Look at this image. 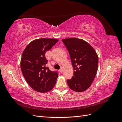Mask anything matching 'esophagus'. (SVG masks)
<instances>
[{
	"mask_svg": "<svg viewBox=\"0 0 122 122\" xmlns=\"http://www.w3.org/2000/svg\"><path fill=\"white\" fill-rule=\"evenodd\" d=\"M60 71L61 73H62V72H63V69L62 67H61V68L60 69Z\"/></svg>",
	"mask_w": 122,
	"mask_h": 122,
	"instance_id": "1",
	"label": "esophagus"
}]
</instances>
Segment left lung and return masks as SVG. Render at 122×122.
Instances as JSON below:
<instances>
[{
	"mask_svg": "<svg viewBox=\"0 0 122 122\" xmlns=\"http://www.w3.org/2000/svg\"><path fill=\"white\" fill-rule=\"evenodd\" d=\"M62 41L69 53L74 69L72 78L67 80L68 86L77 92L86 91L96 75L98 55L92 46L83 40L73 38Z\"/></svg>",
	"mask_w": 122,
	"mask_h": 122,
	"instance_id": "obj_1",
	"label": "left lung"
}]
</instances>
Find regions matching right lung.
<instances>
[{
    "instance_id": "1",
    "label": "right lung",
    "mask_w": 122,
    "mask_h": 122,
    "mask_svg": "<svg viewBox=\"0 0 122 122\" xmlns=\"http://www.w3.org/2000/svg\"><path fill=\"white\" fill-rule=\"evenodd\" d=\"M58 41L46 38L35 40L28 44L22 55L20 66L24 78L32 88L40 93L50 91L56 82L58 73L46 67L45 53Z\"/></svg>"
}]
</instances>
